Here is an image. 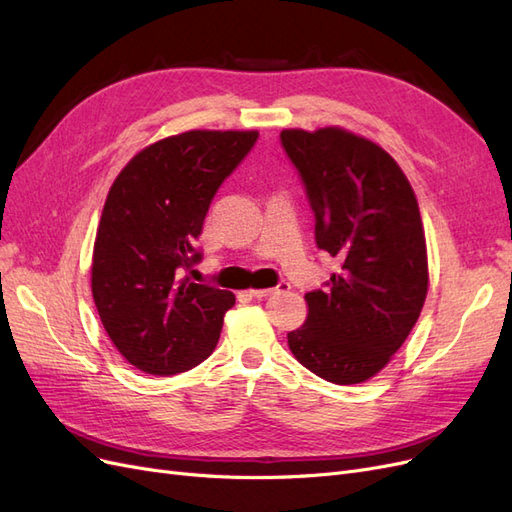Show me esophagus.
Segmentation results:
<instances>
[{
	"label": "esophagus",
	"mask_w": 512,
	"mask_h": 512,
	"mask_svg": "<svg viewBox=\"0 0 512 512\" xmlns=\"http://www.w3.org/2000/svg\"><path fill=\"white\" fill-rule=\"evenodd\" d=\"M290 286L284 282V284H280L277 288H256V290H250V294L254 299H267V297H271V294H275V292H286Z\"/></svg>",
	"instance_id": "1"
}]
</instances>
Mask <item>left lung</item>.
I'll list each match as a JSON object with an SVG mask.
<instances>
[{
    "instance_id": "1",
    "label": "left lung",
    "mask_w": 512,
    "mask_h": 512,
    "mask_svg": "<svg viewBox=\"0 0 512 512\" xmlns=\"http://www.w3.org/2000/svg\"><path fill=\"white\" fill-rule=\"evenodd\" d=\"M316 218V245L337 258L288 346L333 384L376 376L406 342L427 297L421 211L404 170L380 145L344 128L282 130Z\"/></svg>"
}]
</instances>
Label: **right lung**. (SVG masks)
<instances>
[{
    "mask_svg": "<svg viewBox=\"0 0 512 512\" xmlns=\"http://www.w3.org/2000/svg\"><path fill=\"white\" fill-rule=\"evenodd\" d=\"M256 130H190L138 151L108 190L91 262L100 320L123 359L151 376L203 363L235 294L194 284L196 241Z\"/></svg>",
    "mask_w": 512,
    "mask_h": 512,
    "instance_id": "right-lung-1",
    "label": "right lung"
}]
</instances>
